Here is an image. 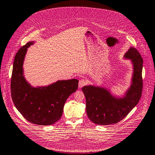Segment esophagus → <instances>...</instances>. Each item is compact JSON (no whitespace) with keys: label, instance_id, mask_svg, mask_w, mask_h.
<instances>
[{"label":"esophagus","instance_id":"esophagus-1","mask_svg":"<svg viewBox=\"0 0 155 155\" xmlns=\"http://www.w3.org/2000/svg\"><path fill=\"white\" fill-rule=\"evenodd\" d=\"M87 84V81L85 79H81L79 81L78 83V87L80 88H81L82 87H83L84 86H85Z\"/></svg>","mask_w":155,"mask_h":155}]
</instances>
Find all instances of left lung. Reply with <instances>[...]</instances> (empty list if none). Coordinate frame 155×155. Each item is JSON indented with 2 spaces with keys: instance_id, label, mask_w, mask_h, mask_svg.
<instances>
[{
  "instance_id": "obj_1",
  "label": "left lung",
  "mask_w": 155,
  "mask_h": 155,
  "mask_svg": "<svg viewBox=\"0 0 155 155\" xmlns=\"http://www.w3.org/2000/svg\"><path fill=\"white\" fill-rule=\"evenodd\" d=\"M130 59L134 67L132 84L123 98L112 96L106 89L93 85L84 86L82 90L86 98L88 118L99 125L116 124L122 120L138 104L142 95L143 59L135 48H130L124 55Z\"/></svg>"
}]
</instances>
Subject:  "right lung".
<instances>
[{
    "mask_svg": "<svg viewBox=\"0 0 155 155\" xmlns=\"http://www.w3.org/2000/svg\"><path fill=\"white\" fill-rule=\"evenodd\" d=\"M29 42L15 56L11 78V95L15 107L30 123L37 125H51L61 118L63 107L69 96L78 87V80L58 81L51 85L34 88L23 76L22 65Z\"/></svg>",
    "mask_w": 155,
    "mask_h": 155,
    "instance_id": "obj_1",
    "label": "right lung"
}]
</instances>
